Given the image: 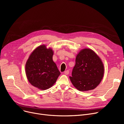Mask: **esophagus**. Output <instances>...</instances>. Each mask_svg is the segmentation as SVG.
<instances>
[{
	"mask_svg": "<svg viewBox=\"0 0 124 124\" xmlns=\"http://www.w3.org/2000/svg\"><path fill=\"white\" fill-rule=\"evenodd\" d=\"M69 71L68 70H66V71H65L64 73L65 74V75H68V74H69Z\"/></svg>",
	"mask_w": 124,
	"mask_h": 124,
	"instance_id": "1",
	"label": "esophagus"
}]
</instances>
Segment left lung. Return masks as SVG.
<instances>
[{
    "label": "left lung",
    "instance_id": "1",
    "mask_svg": "<svg viewBox=\"0 0 124 124\" xmlns=\"http://www.w3.org/2000/svg\"><path fill=\"white\" fill-rule=\"evenodd\" d=\"M104 66L99 56L90 49L81 50L76 56L75 65L70 79L81 92L96 88L102 79Z\"/></svg>",
    "mask_w": 124,
    "mask_h": 124
}]
</instances>
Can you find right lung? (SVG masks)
I'll return each mask as SVG.
<instances>
[{"instance_id": "right-lung-1", "label": "right lung", "mask_w": 124, "mask_h": 124, "mask_svg": "<svg viewBox=\"0 0 124 124\" xmlns=\"http://www.w3.org/2000/svg\"><path fill=\"white\" fill-rule=\"evenodd\" d=\"M53 51L43 45L36 48L25 64V73L32 85L41 90L53 86L60 74L53 61Z\"/></svg>"}]
</instances>
